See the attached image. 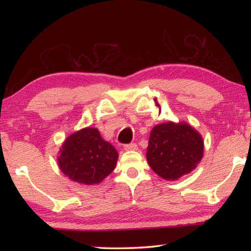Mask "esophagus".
Listing matches in <instances>:
<instances>
[{
  "mask_svg": "<svg viewBox=\"0 0 251 251\" xmlns=\"http://www.w3.org/2000/svg\"><path fill=\"white\" fill-rule=\"evenodd\" d=\"M125 151H136L137 150V144L135 143H130V144H126L124 146Z\"/></svg>",
  "mask_w": 251,
  "mask_h": 251,
  "instance_id": "1",
  "label": "esophagus"
}]
</instances>
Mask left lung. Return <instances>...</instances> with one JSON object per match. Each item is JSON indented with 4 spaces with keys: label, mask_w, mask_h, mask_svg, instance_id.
<instances>
[{
    "label": "left lung",
    "mask_w": 251,
    "mask_h": 251,
    "mask_svg": "<svg viewBox=\"0 0 251 251\" xmlns=\"http://www.w3.org/2000/svg\"><path fill=\"white\" fill-rule=\"evenodd\" d=\"M203 155L201 135L187 123L167 122L151 129L147 161L157 175L176 180L193 172Z\"/></svg>",
    "instance_id": "obj_1"
}]
</instances>
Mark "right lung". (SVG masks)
<instances>
[{
    "label": "right lung",
    "mask_w": 251,
    "mask_h": 251,
    "mask_svg": "<svg viewBox=\"0 0 251 251\" xmlns=\"http://www.w3.org/2000/svg\"><path fill=\"white\" fill-rule=\"evenodd\" d=\"M58 166L71 180L83 185L103 181L116 166L118 154L100 131L86 127L65 139L58 152Z\"/></svg>",
    "instance_id": "add662e5"
}]
</instances>
